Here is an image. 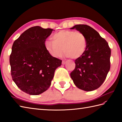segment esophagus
I'll list each match as a JSON object with an SVG mask.
<instances>
[{
  "mask_svg": "<svg viewBox=\"0 0 122 122\" xmlns=\"http://www.w3.org/2000/svg\"><path fill=\"white\" fill-rule=\"evenodd\" d=\"M66 61H62V64H63V65H64V64H66Z\"/></svg>",
  "mask_w": 122,
  "mask_h": 122,
  "instance_id": "obj_1",
  "label": "esophagus"
}]
</instances>
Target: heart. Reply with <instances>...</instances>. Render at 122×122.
<instances>
[{
    "label": "heart",
    "mask_w": 122,
    "mask_h": 122,
    "mask_svg": "<svg viewBox=\"0 0 122 122\" xmlns=\"http://www.w3.org/2000/svg\"><path fill=\"white\" fill-rule=\"evenodd\" d=\"M51 39L45 41V46L48 53L54 57L61 56L63 50L66 56L78 59L86 48V38L80 31L61 30L52 35Z\"/></svg>",
    "instance_id": "heart-1"
}]
</instances>
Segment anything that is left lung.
<instances>
[{"mask_svg":"<svg viewBox=\"0 0 122 122\" xmlns=\"http://www.w3.org/2000/svg\"><path fill=\"white\" fill-rule=\"evenodd\" d=\"M73 29L84 33L87 45L84 54L75 60L76 68L70 76L79 89L92 91L103 83L110 71L111 49L107 41L89 25H76L71 28Z\"/></svg>","mask_w":122,"mask_h":122,"instance_id":"left-lung-1","label":"left lung"}]
</instances>
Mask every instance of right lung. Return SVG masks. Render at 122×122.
Returning a JSON list of instances; mask_svg holds the SVG:
<instances>
[{
    "mask_svg": "<svg viewBox=\"0 0 122 122\" xmlns=\"http://www.w3.org/2000/svg\"><path fill=\"white\" fill-rule=\"evenodd\" d=\"M53 29L31 27L15 41L10 56L13 81L23 92L40 94L48 89L62 60L51 56L45 42Z\"/></svg>",
    "mask_w": 122,
    "mask_h": 122,
    "instance_id": "obj_1",
    "label": "right lung"
}]
</instances>
